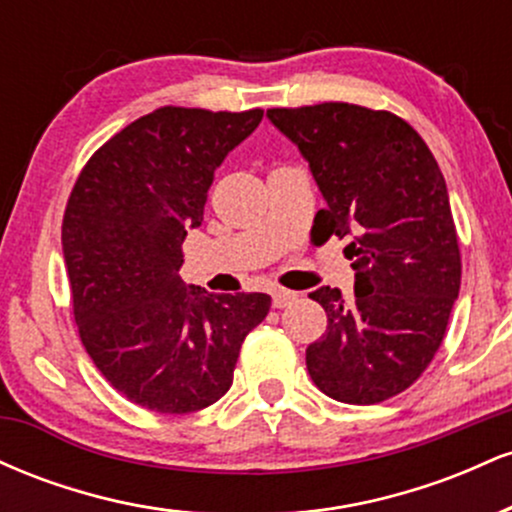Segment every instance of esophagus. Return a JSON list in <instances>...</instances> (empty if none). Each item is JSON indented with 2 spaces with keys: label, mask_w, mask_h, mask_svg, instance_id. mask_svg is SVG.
Segmentation results:
<instances>
[{
  "label": "esophagus",
  "mask_w": 512,
  "mask_h": 512,
  "mask_svg": "<svg viewBox=\"0 0 512 512\" xmlns=\"http://www.w3.org/2000/svg\"><path fill=\"white\" fill-rule=\"evenodd\" d=\"M298 298V293L293 291H286V289H274L272 291V303L274 308H286V305H291L293 301Z\"/></svg>",
  "instance_id": "obj_1"
}]
</instances>
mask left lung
<instances>
[{
  "instance_id": "1",
  "label": "left lung",
  "mask_w": 512,
  "mask_h": 512,
  "mask_svg": "<svg viewBox=\"0 0 512 512\" xmlns=\"http://www.w3.org/2000/svg\"><path fill=\"white\" fill-rule=\"evenodd\" d=\"M301 149L327 207L325 238L356 272L354 298L320 286L327 332L305 351L313 383L346 404H378L421 378L443 344L457 293L460 243L436 158L409 122L354 103L269 108Z\"/></svg>"
}]
</instances>
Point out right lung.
Masks as SVG:
<instances>
[{
	"mask_svg": "<svg viewBox=\"0 0 512 512\" xmlns=\"http://www.w3.org/2000/svg\"><path fill=\"white\" fill-rule=\"evenodd\" d=\"M264 110L163 105L96 151L62 221L72 310L86 354L139 407L190 414L233 383L267 293H214L180 279L182 243L204 219L214 170Z\"/></svg>",
	"mask_w": 512,
	"mask_h": 512,
	"instance_id": "add662e5",
	"label": "right lung"
}]
</instances>
